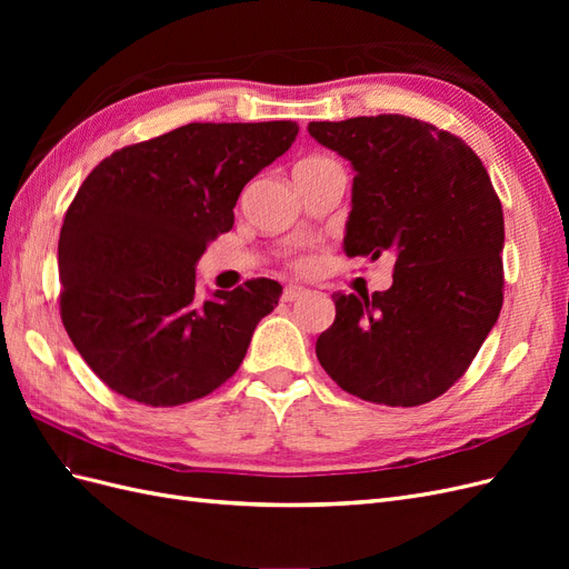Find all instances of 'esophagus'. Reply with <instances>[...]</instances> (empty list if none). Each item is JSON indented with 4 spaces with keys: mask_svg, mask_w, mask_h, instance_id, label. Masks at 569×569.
I'll return each mask as SVG.
<instances>
[{
    "mask_svg": "<svg viewBox=\"0 0 569 569\" xmlns=\"http://www.w3.org/2000/svg\"><path fill=\"white\" fill-rule=\"evenodd\" d=\"M303 297H308V289H303V287H299V284H289V287H284V291H282V301H287V303L301 301Z\"/></svg>",
    "mask_w": 569,
    "mask_h": 569,
    "instance_id": "34e87169",
    "label": "esophagus"
}]
</instances>
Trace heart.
<instances>
[{
  "label": "heart",
  "instance_id": "1",
  "mask_svg": "<svg viewBox=\"0 0 569 569\" xmlns=\"http://www.w3.org/2000/svg\"><path fill=\"white\" fill-rule=\"evenodd\" d=\"M322 170H341L339 168V163L337 161H332V159H327V157H308V159H303V161H299L297 163V168H295V176H303V173H322ZM295 270H301V272H306L308 268H311V261H308V258H297L295 263Z\"/></svg>",
  "mask_w": 569,
  "mask_h": 569
}]
</instances>
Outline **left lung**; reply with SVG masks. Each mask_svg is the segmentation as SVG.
<instances>
[{
  "label": "left lung",
  "instance_id": "left-lung-1",
  "mask_svg": "<svg viewBox=\"0 0 569 569\" xmlns=\"http://www.w3.org/2000/svg\"><path fill=\"white\" fill-rule=\"evenodd\" d=\"M308 132L356 170L343 251L396 258L387 291L332 295L320 366L363 401L429 403L470 368L501 313V199L477 153L425 120L358 116Z\"/></svg>",
  "mask_w": 569,
  "mask_h": 569
}]
</instances>
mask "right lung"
I'll list each match as a JSON object with an SVG mask.
<instances>
[{
  "label": "right lung",
  "instance_id": "obj_1",
  "mask_svg": "<svg viewBox=\"0 0 569 569\" xmlns=\"http://www.w3.org/2000/svg\"><path fill=\"white\" fill-rule=\"evenodd\" d=\"M291 120L187 123L113 151L80 184L59 237L61 320L111 391L168 408L242 366L280 282L197 299L194 266L232 230L244 184L297 140Z\"/></svg>",
  "mask_w": 569,
  "mask_h": 569
}]
</instances>
